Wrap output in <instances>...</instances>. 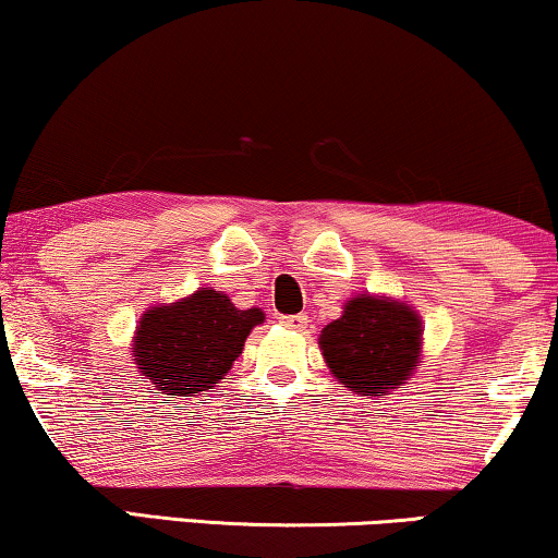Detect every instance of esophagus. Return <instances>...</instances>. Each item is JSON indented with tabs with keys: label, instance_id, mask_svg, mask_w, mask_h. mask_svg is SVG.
Masks as SVG:
<instances>
[{
	"label": "esophagus",
	"instance_id": "esophagus-1",
	"mask_svg": "<svg viewBox=\"0 0 558 558\" xmlns=\"http://www.w3.org/2000/svg\"><path fill=\"white\" fill-rule=\"evenodd\" d=\"M279 323L289 327V330H304V327H307V315H287L279 317Z\"/></svg>",
	"mask_w": 558,
	"mask_h": 558
}]
</instances>
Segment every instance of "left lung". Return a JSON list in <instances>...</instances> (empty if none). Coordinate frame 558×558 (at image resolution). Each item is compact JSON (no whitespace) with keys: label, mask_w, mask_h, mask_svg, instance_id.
I'll use <instances>...</instances> for the list:
<instances>
[{"label":"left lung","mask_w":558,"mask_h":558,"mask_svg":"<svg viewBox=\"0 0 558 558\" xmlns=\"http://www.w3.org/2000/svg\"><path fill=\"white\" fill-rule=\"evenodd\" d=\"M422 317L411 304L378 294H355L342 315L319 332L327 368L361 396H388L422 363Z\"/></svg>","instance_id":"1"}]
</instances>
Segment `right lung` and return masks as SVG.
<instances>
[{
  "mask_svg": "<svg viewBox=\"0 0 558 558\" xmlns=\"http://www.w3.org/2000/svg\"><path fill=\"white\" fill-rule=\"evenodd\" d=\"M264 319L258 307L239 310L228 294L201 287L144 312L134 330L132 361L167 399L197 396L233 368L243 342Z\"/></svg>",
  "mask_w": 558,
  "mask_h": 558,
  "instance_id": "add662e5",
  "label": "right lung"
}]
</instances>
